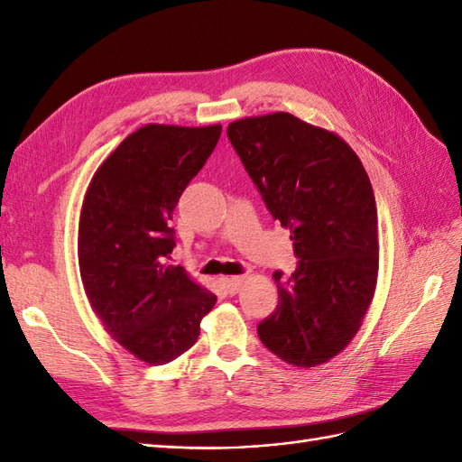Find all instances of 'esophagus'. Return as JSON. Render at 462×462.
<instances>
[{
    "instance_id": "1",
    "label": "esophagus",
    "mask_w": 462,
    "mask_h": 462,
    "mask_svg": "<svg viewBox=\"0 0 462 462\" xmlns=\"http://www.w3.org/2000/svg\"><path fill=\"white\" fill-rule=\"evenodd\" d=\"M243 283H245V277L243 275H233V277L226 279V285H227V291L231 292V295H235V292H239Z\"/></svg>"
}]
</instances>
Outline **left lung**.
Returning a JSON list of instances; mask_svg holds the SVG:
<instances>
[{"label": "left lung", "instance_id": "8db88e82", "mask_svg": "<svg viewBox=\"0 0 462 462\" xmlns=\"http://www.w3.org/2000/svg\"><path fill=\"white\" fill-rule=\"evenodd\" d=\"M227 136L300 258L287 279L273 273L279 302L258 337L287 365H324L353 341L375 292L380 243L368 173L337 133L285 111L233 121Z\"/></svg>", "mask_w": 462, "mask_h": 462}]
</instances>
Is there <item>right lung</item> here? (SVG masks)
<instances>
[{"instance_id":"1","label":"right lung","mask_w":462,"mask_h":462,"mask_svg":"<svg viewBox=\"0 0 462 462\" xmlns=\"http://www.w3.org/2000/svg\"><path fill=\"white\" fill-rule=\"evenodd\" d=\"M221 125L148 123L97 167L79 217L82 287L104 329L152 366L197 343L216 295L165 260L173 209L214 152Z\"/></svg>"}]
</instances>
